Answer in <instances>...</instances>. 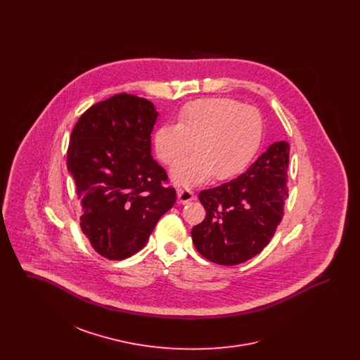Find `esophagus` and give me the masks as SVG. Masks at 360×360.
<instances>
[{"instance_id": "34e87169", "label": "esophagus", "mask_w": 360, "mask_h": 360, "mask_svg": "<svg viewBox=\"0 0 360 360\" xmlns=\"http://www.w3.org/2000/svg\"><path fill=\"white\" fill-rule=\"evenodd\" d=\"M178 200L181 204H188L191 200H194V194L188 188H178Z\"/></svg>"}]
</instances>
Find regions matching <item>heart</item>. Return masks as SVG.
<instances>
[{
	"instance_id": "heart-1",
	"label": "heart",
	"mask_w": 360,
	"mask_h": 360,
	"mask_svg": "<svg viewBox=\"0 0 360 360\" xmlns=\"http://www.w3.org/2000/svg\"><path fill=\"white\" fill-rule=\"evenodd\" d=\"M263 136V119L252 106L224 97L202 98L185 105L176 125L166 124L154 135L158 159L172 166L196 144L198 154L175 166L176 185L193 186L213 175L219 181L235 178L257 155Z\"/></svg>"
}]
</instances>
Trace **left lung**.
Instances as JSON below:
<instances>
[{"mask_svg": "<svg viewBox=\"0 0 360 360\" xmlns=\"http://www.w3.org/2000/svg\"><path fill=\"white\" fill-rule=\"evenodd\" d=\"M289 154V143H274L236 179L198 194L206 216L191 239L202 257L235 266L270 243L283 217Z\"/></svg>", "mask_w": 360, "mask_h": 360, "instance_id": "1", "label": "left lung"}]
</instances>
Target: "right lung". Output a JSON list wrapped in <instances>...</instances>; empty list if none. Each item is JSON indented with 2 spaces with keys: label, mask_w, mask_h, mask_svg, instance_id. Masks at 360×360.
Listing matches in <instances>:
<instances>
[{
  "label": "right lung",
  "mask_w": 360,
  "mask_h": 360,
  "mask_svg": "<svg viewBox=\"0 0 360 360\" xmlns=\"http://www.w3.org/2000/svg\"><path fill=\"white\" fill-rule=\"evenodd\" d=\"M158 112L146 98L120 93L90 106L70 136L68 169L82 205L81 229L109 260L140 251L175 204L167 172L151 156Z\"/></svg>",
  "instance_id": "right-lung-1"
}]
</instances>
